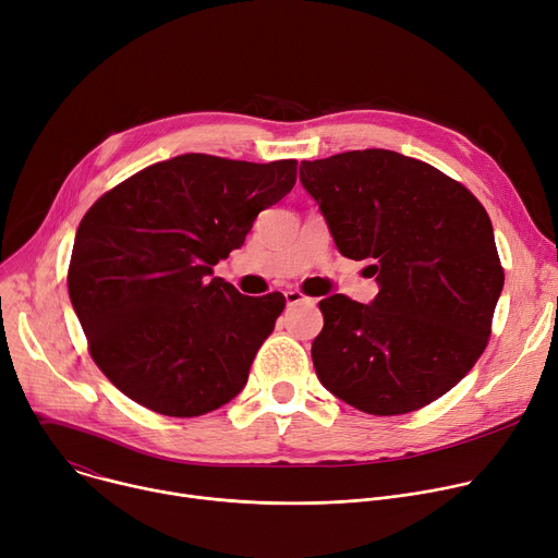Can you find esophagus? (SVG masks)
<instances>
[{
	"label": "esophagus",
	"instance_id": "esophagus-1",
	"mask_svg": "<svg viewBox=\"0 0 558 558\" xmlns=\"http://www.w3.org/2000/svg\"><path fill=\"white\" fill-rule=\"evenodd\" d=\"M286 304H288V306H296V304H308V306H313L315 299L306 296L304 292H299V290H286Z\"/></svg>",
	"mask_w": 558,
	"mask_h": 558
}]
</instances>
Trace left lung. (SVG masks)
I'll use <instances>...</instances> for the list:
<instances>
[{
    "mask_svg": "<svg viewBox=\"0 0 558 558\" xmlns=\"http://www.w3.org/2000/svg\"><path fill=\"white\" fill-rule=\"evenodd\" d=\"M299 181L337 250L368 262L379 286L371 304L319 302V381L371 415L438 400L483 355L505 283L485 207L436 167L389 149L302 160Z\"/></svg>",
    "mask_w": 558,
    "mask_h": 558,
    "instance_id": "8db88e82",
    "label": "left lung"
}]
</instances>
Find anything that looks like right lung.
<instances>
[{"instance_id":"obj_1","label":"right lung","mask_w":558,"mask_h":558,"mask_svg":"<svg viewBox=\"0 0 558 558\" xmlns=\"http://www.w3.org/2000/svg\"><path fill=\"white\" fill-rule=\"evenodd\" d=\"M296 181V160L183 154L100 196L75 232L69 296L116 389L171 417L228 404L286 296L241 294L214 266Z\"/></svg>"}]
</instances>
